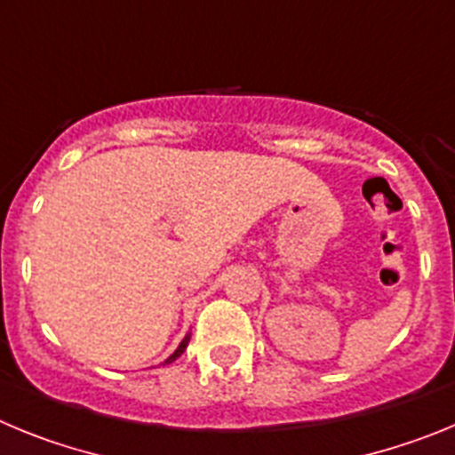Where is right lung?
Returning <instances> with one entry per match:
<instances>
[{"mask_svg": "<svg viewBox=\"0 0 455 455\" xmlns=\"http://www.w3.org/2000/svg\"><path fill=\"white\" fill-rule=\"evenodd\" d=\"M188 339H191V335H187V337H184V339H182V341H180V347H178V348H175V353H172V355H171V357H168V360H166V364L175 363V360H178V357H180V355H182V353H184V351H187V347H188Z\"/></svg>", "mask_w": 455, "mask_h": 455, "instance_id": "obj_1", "label": "right lung"}]
</instances>
